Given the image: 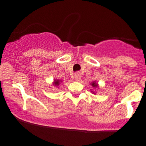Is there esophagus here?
<instances>
[{
  "mask_svg": "<svg viewBox=\"0 0 146 146\" xmlns=\"http://www.w3.org/2000/svg\"><path fill=\"white\" fill-rule=\"evenodd\" d=\"M74 78H75V80L76 81H80V73H77L75 74V76H74Z\"/></svg>",
  "mask_w": 146,
  "mask_h": 146,
  "instance_id": "34e87169",
  "label": "esophagus"
}]
</instances>
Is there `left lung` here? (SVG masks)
<instances>
[{"mask_svg":"<svg viewBox=\"0 0 146 146\" xmlns=\"http://www.w3.org/2000/svg\"><path fill=\"white\" fill-rule=\"evenodd\" d=\"M91 85H92V86L93 87V88H98V83H97L96 82H91ZM93 92V93H95V92Z\"/></svg>","mask_w":146,"mask_h":146,"instance_id":"left-lung-1","label":"left lung"}]
</instances>
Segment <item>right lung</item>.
I'll list each match as a JSON object with an SVG mask.
<instances>
[{
  "label": "right lung",
  "mask_w": 146,
  "mask_h": 146,
  "mask_svg": "<svg viewBox=\"0 0 146 146\" xmlns=\"http://www.w3.org/2000/svg\"><path fill=\"white\" fill-rule=\"evenodd\" d=\"M60 82H61V80H55L54 82V85H55V86H58L60 84Z\"/></svg>",
  "instance_id": "right-lung-1"
}]
</instances>
